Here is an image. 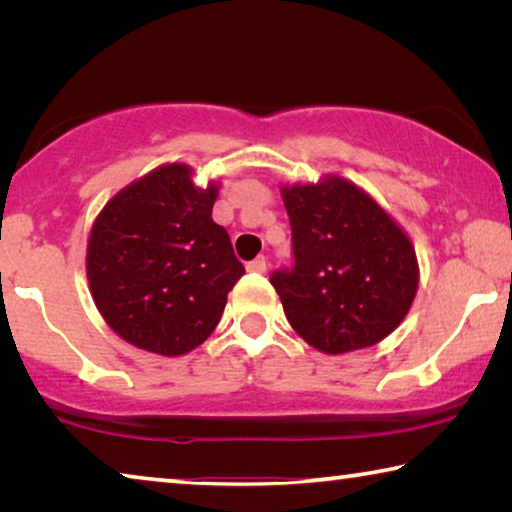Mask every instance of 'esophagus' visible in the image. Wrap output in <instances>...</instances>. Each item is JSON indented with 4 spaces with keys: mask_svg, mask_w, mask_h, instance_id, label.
I'll return each instance as SVG.
<instances>
[{
    "mask_svg": "<svg viewBox=\"0 0 512 512\" xmlns=\"http://www.w3.org/2000/svg\"><path fill=\"white\" fill-rule=\"evenodd\" d=\"M266 257L262 255V257H257V259H253V262H248L246 264V268L250 273H266Z\"/></svg>",
    "mask_w": 512,
    "mask_h": 512,
    "instance_id": "34e87169",
    "label": "esophagus"
}]
</instances>
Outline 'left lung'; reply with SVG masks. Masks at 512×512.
<instances>
[{
    "label": "left lung",
    "instance_id": "left-lung-1",
    "mask_svg": "<svg viewBox=\"0 0 512 512\" xmlns=\"http://www.w3.org/2000/svg\"><path fill=\"white\" fill-rule=\"evenodd\" d=\"M282 201L296 264L275 271L271 284L296 334L323 354L384 341L418 291L409 235L375 198L341 176L284 185Z\"/></svg>",
    "mask_w": 512,
    "mask_h": 512
}]
</instances>
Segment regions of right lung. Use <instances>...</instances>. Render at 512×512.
Instances as JSON below:
<instances>
[{"label":"right lung","mask_w":512,"mask_h":512,"mask_svg":"<svg viewBox=\"0 0 512 512\" xmlns=\"http://www.w3.org/2000/svg\"><path fill=\"white\" fill-rule=\"evenodd\" d=\"M192 173L162 164L117 192L92 223L85 257L94 305L112 332L162 357L198 348L246 273L212 221L219 183L196 187Z\"/></svg>","instance_id":"right-lung-1"}]
</instances>
